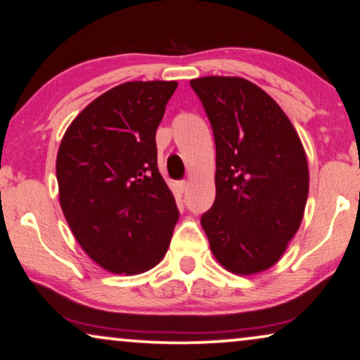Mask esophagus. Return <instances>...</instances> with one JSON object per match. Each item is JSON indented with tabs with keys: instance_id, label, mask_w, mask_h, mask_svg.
<instances>
[{
	"instance_id": "1",
	"label": "esophagus",
	"mask_w": 360,
	"mask_h": 360,
	"mask_svg": "<svg viewBox=\"0 0 360 360\" xmlns=\"http://www.w3.org/2000/svg\"><path fill=\"white\" fill-rule=\"evenodd\" d=\"M188 186H189L188 181H181V183H177V189H179L181 193H184V191L188 189Z\"/></svg>"
}]
</instances>
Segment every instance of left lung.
<instances>
[{
  "label": "left lung",
  "mask_w": 360,
  "mask_h": 360,
  "mask_svg": "<svg viewBox=\"0 0 360 360\" xmlns=\"http://www.w3.org/2000/svg\"><path fill=\"white\" fill-rule=\"evenodd\" d=\"M191 87L215 138V200L200 217L225 270L255 275L275 265L303 220L308 160L275 100L242 77H200Z\"/></svg>",
  "instance_id": "1"
}]
</instances>
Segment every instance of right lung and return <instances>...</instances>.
Here are the masks:
<instances>
[{"instance_id":"add662e5","label":"right lung","mask_w":360,"mask_h":360,"mask_svg":"<svg viewBox=\"0 0 360 360\" xmlns=\"http://www.w3.org/2000/svg\"><path fill=\"white\" fill-rule=\"evenodd\" d=\"M177 82H124L69 124L57 151L59 202L95 263L138 275L161 262L179 219L158 169L156 130Z\"/></svg>"}]
</instances>
